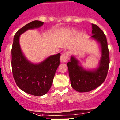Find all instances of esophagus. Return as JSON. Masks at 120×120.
<instances>
[{
  "mask_svg": "<svg viewBox=\"0 0 120 120\" xmlns=\"http://www.w3.org/2000/svg\"><path fill=\"white\" fill-rule=\"evenodd\" d=\"M69 60V53L68 52L64 53L60 57V61L61 62L65 63L67 62L68 60Z\"/></svg>",
  "mask_w": 120,
  "mask_h": 120,
  "instance_id": "obj_1",
  "label": "esophagus"
}]
</instances>
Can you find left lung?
Wrapping results in <instances>:
<instances>
[{
	"label": "left lung",
	"mask_w": 120,
	"mask_h": 120,
	"mask_svg": "<svg viewBox=\"0 0 120 120\" xmlns=\"http://www.w3.org/2000/svg\"><path fill=\"white\" fill-rule=\"evenodd\" d=\"M92 38L96 40L100 45L101 58L99 67L94 70H85L79 65V61L74 56L71 57L67 63L71 86L79 92H90L96 89L105 81L109 67V50L106 37L102 30L92 24Z\"/></svg>",
	"instance_id": "8db88e82"
}]
</instances>
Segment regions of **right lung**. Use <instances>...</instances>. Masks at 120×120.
Listing matches in <instances>:
<instances>
[{
	"label": "right lung",
	"instance_id": "1",
	"mask_svg": "<svg viewBox=\"0 0 120 120\" xmlns=\"http://www.w3.org/2000/svg\"><path fill=\"white\" fill-rule=\"evenodd\" d=\"M43 25V22L35 20L20 29L14 35L11 49L12 72L17 85L25 92L37 96L45 95L51 88L60 64V53L50 56L39 64L32 63L21 51L19 38L27 30Z\"/></svg>",
	"mask_w": 120,
	"mask_h": 120
}]
</instances>
